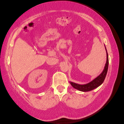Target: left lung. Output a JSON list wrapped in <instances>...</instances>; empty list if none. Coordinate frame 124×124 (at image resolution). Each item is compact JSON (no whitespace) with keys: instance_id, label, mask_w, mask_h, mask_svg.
Wrapping results in <instances>:
<instances>
[{"instance_id":"left-lung-1","label":"left lung","mask_w":124,"mask_h":124,"mask_svg":"<svg viewBox=\"0 0 124 124\" xmlns=\"http://www.w3.org/2000/svg\"><path fill=\"white\" fill-rule=\"evenodd\" d=\"M105 49H106V53H107V61L106 64H105L104 68L102 72L98 75L97 77H96L95 79H94L93 80H92L91 82H90L86 84H78L75 83L70 81L71 85L74 88V89L78 90L79 91H83V92H87L91 91L92 90H94L96 88L98 87V86L102 84L103 83L105 79V78L106 77L107 73L108 68V64H109V60H108V54L107 51V49L106 46L104 45Z\"/></svg>"}]
</instances>
